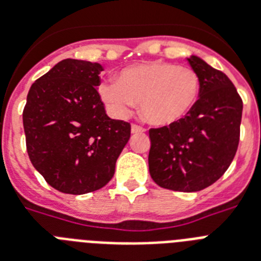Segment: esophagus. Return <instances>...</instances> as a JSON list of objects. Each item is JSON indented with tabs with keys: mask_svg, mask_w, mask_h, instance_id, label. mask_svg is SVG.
Segmentation results:
<instances>
[{
	"mask_svg": "<svg viewBox=\"0 0 261 261\" xmlns=\"http://www.w3.org/2000/svg\"><path fill=\"white\" fill-rule=\"evenodd\" d=\"M130 130H132L133 135H136V133H143V132H145V129H144L143 126L136 125V124H133L132 129H130Z\"/></svg>",
	"mask_w": 261,
	"mask_h": 261,
	"instance_id": "1",
	"label": "esophagus"
}]
</instances>
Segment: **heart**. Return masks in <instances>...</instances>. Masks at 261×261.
Instances as JSON below:
<instances>
[{
  "label": "heart",
  "mask_w": 261,
  "mask_h": 261,
  "mask_svg": "<svg viewBox=\"0 0 261 261\" xmlns=\"http://www.w3.org/2000/svg\"><path fill=\"white\" fill-rule=\"evenodd\" d=\"M199 74L188 66L150 61L122 69L118 81L98 84L97 92L112 116L126 118L140 102L154 126H169L188 115L200 94Z\"/></svg>",
  "instance_id": "1"
}]
</instances>
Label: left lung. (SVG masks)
Instances as JSON below:
<instances>
[{
    "mask_svg": "<svg viewBox=\"0 0 261 261\" xmlns=\"http://www.w3.org/2000/svg\"><path fill=\"white\" fill-rule=\"evenodd\" d=\"M200 77L192 111L169 126L150 129V177L161 188L197 192L217 181L233 160L243 101L223 72L197 56L187 58Z\"/></svg>",
    "mask_w": 261,
    "mask_h": 261,
    "instance_id": "obj_1",
    "label": "left lung"
}]
</instances>
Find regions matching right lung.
Masks as SVG:
<instances>
[{
    "label": "right lung",
    "instance_id": "obj_1",
    "mask_svg": "<svg viewBox=\"0 0 261 261\" xmlns=\"http://www.w3.org/2000/svg\"><path fill=\"white\" fill-rule=\"evenodd\" d=\"M98 62L66 58L36 80L22 121L27 150L45 181L62 193L102 188L130 137L129 122L107 115Z\"/></svg>",
    "mask_w": 261,
    "mask_h": 261
}]
</instances>
